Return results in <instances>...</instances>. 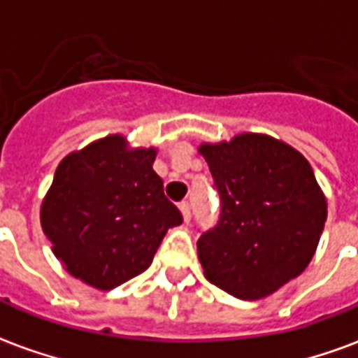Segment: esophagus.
Masks as SVG:
<instances>
[{
  "label": "esophagus",
  "mask_w": 358,
  "mask_h": 358,
  "mask_svg": "<svg viewBox=\"0 0 358 358\" xmlns=\"http://www.w3.org/2000/svg\"><path fill=\"white\" fill-rule=\"evenodd\" d=\"M178 208H180V212H182V215H184L185 223H189V221H191V206H189V202H180Z\"/></svg>",
  "instance_id": "1"
}]
</instances>
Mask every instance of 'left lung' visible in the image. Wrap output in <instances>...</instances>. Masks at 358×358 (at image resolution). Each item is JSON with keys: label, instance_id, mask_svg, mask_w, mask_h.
Masks as SVG:
<instances>
[{"label": "left lung", "instance_id": "8db88e82", "mask_svg": "<svg viewBox=\"0 0 358 358\" xmlns=\"http://www.w3.org/2000/svg\"><path fill=\"white\" fill-rule=\"evenodd\" d=\"M219 193V221L196 241L204 275L238 299L255 301L299 277L316 252L327 202L310 163L258 134L202 145Z\"/></svg>", "mask_w": 358, "mask_h": 358}]
</instances>
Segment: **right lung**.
<instances>
[{
    "label": "right lung",
    "mask_w": 358,
    "mask_h": 358,
    "mask_svg": "<svg viewBox=\"0 0 358 358\" xmlns=\"http://www.w3.org/2000/svg\"><path fill=\"white\" fill-rule=\"evenodd\" d=\"M154 148L109 135L59 163L41 208L44 234L66 271L113 289L148 269L163 236L184 221L154 173Z\"/></svg>",
    "instance_id": "obj_1"
}]
</instances>
